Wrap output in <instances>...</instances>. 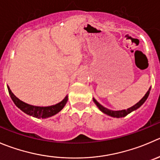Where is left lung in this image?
Returning <instances> with one entry per match:
<instances>
[{
	"label": "left lung",
	"mask_w": 160,
	"mask_h": 160,
	"mask_svg": "<svg viewBox=\"0 0 160 160\" xmlns=\"http://www.w3.org/2000/svg\"><path fill=\"white\" fill-rule=\"evenodd\" d=\"M150 90H151V88H149V89H148V91H147V93L145 94V96H144V97L142 98L141 99V100L139 101L137 104H135L134 106L128 108L127 110L124 109V110H120V111H112V110H109V109H108V108H105L104 106H102V105H101V104H99L98 102L94 98H93V101H94V103L96 104V105L98 107L99 109H100L102 112L105 113V114L108 115V116H112V117H116V118L124 117V116H126L127 115L129 114V113H131V112L136 110L137 108H138L141 105H143V103L145 102V101H146V99L148 98V95H149Z\"/></svg>",
	"instance_id": "8db88e82"
}]
</instances>
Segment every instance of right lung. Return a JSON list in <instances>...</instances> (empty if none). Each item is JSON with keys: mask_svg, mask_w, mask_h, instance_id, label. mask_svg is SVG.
Listing matches in <instances>:
<instances>
[{"mask_svg": "<svg viewBox=\"0 0 160 160\" xmlns=\"http://www.w3.org/2000/svg\"><path fill=\"white\" fill-rule=\"evenodd\" d=\"M8 90L9 94H10L11 98L12 99L15 105L18 107V108L26 113L27 115L32 116L36 118H44L50 117V116H54V115L57 114L59 112L64 106L66 105V102L68 101V95L65 97V98L62 101L59 103L56 104V105H51V106H46V107H41V106H34V105H29L27 103H25L22 101L19 100L13 93L10 90L9 87L8 86Z\"/></svg>", "mask_w": 160, "mask_h": 160, "instance_id": "obj_1", "label": "right lung"}]
</instances>
